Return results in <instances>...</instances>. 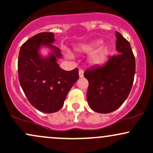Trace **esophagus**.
<instances>
[{"instance_id":"obj_1","label":"esophagus","mask_w":153,"mask_h":153,"mask_svg":"<svg viewBox=\"0 0 153 153\" xmlns=\"http://www.w3.org/2000/svg\"><path fill=\"white\" fill-rule=\"evenodd\" d=\"M79 77H80V78H82V77H83V71H82V70H80V71H79Z\"/></svg>"}]
</instances>
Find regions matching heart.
<instances>
[{
    "label": "heart",
    "mask_w": 153,
    "mask_h": 153,
    "mask_svg": "<svg viewBox=\"0 0 153 153\" xmlns=\"http://www.w3.org/2000/svg\"><path fill=\"white\" fill-rule=\"evenodd\" d=\"M101 44H102V42L99 41V40L94 42L85 44V45H82L75 48V51L79 53H91L96 48H98ZM110 54L111 50L109 47L104 46L101 47L90 54L88 59V64L89 66L93 67V68L102 66L107 62ZM66 56L68 58H71L72 57L71 54L68 53L66 54Z\"/></svg>",
    "instance_id": "1"
}]
</instances>
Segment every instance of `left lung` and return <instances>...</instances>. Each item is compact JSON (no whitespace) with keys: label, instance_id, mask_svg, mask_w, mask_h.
I'll list each match as a JSON object with an SVG mask.
<instances>
[{"label":"left lung","instance_id":"1","mask_svg":"<svg viewBox=\"0 0 153 153\" xmlns=\"http://www.w3.org/2000/svg\"><path fill=\"white\" fill-rule=\"evenodd\" d=\"M113 56L103 66L91 68L84 73L88 80L87 100L94 111L108 114L117 110L127 99L135 74V59L130 44L118 31Z\"/></svg>","mask_w":153,"mask_h":153}]
</instances>
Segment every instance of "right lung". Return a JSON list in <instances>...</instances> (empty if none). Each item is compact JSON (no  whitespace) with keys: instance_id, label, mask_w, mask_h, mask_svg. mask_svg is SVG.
I'll return each mask as SVG.
<instances>
[{"instance_id":"obj_1","label":"right lung","mask_w":153,"mask_h":153,"mask_svg":"<svg viewBox=\"0 0 153 153\" xmlns=\"http://www.w3.org/2000/svg\"><path fill=\"white\" fill-rule=\"evenodd\" d=\"M52 32H42L28 39L19 54V79L29 101L39 111L54 113L60 109L69 91L78 80V69L62 70L57 63L60 50L52 45ZM42 47L50 50L47 56L40 52Z\"/></svg>"}]
</instances>
